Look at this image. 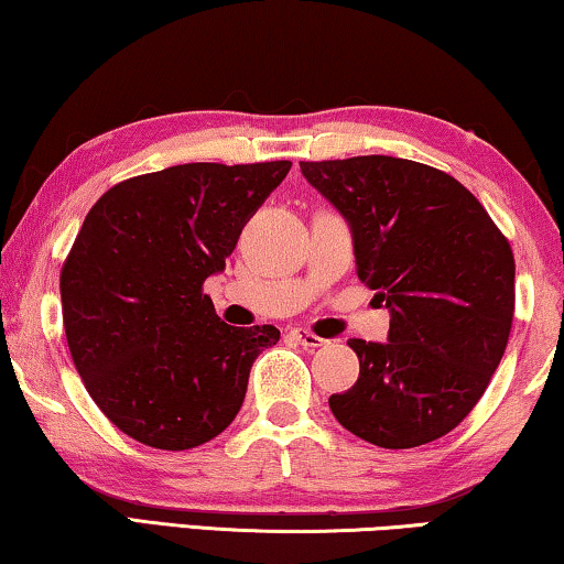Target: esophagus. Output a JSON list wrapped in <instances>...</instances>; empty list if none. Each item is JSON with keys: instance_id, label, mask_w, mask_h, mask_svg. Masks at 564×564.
Instances as JSON below:
<instances>
[{"instance_id": "esophagus-1", "label": "esophagus", "mask_w": 564, "mask_h": 564, "mask_svg": "<svg viewBox=\"0 0 564 564\" xmlns=\"http://www.w3.org/2000/svg\"><path fill=\"white\" fill-rule=\"evenodd\" d=\"M292 338H295L300 346H305V348H321V346H325V338H321V336H315L313 330H307V328H297V330H292Z\"/></svg>"}]
</instances>
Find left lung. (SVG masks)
I'll use <instances>...</instances> for the list:
<instances>
[{"label":"left lung","mask_w":564,"mask_h":564,"mask_svg":"<svg viewBox=\"0 0 564 564\" xmlns=\"http://www.w3.org/2000/svg\"><path fill=\"white\" fill-rule=\"evenodd\" d=\"M354 231L356 274L391 310L389 340H348L358 381L328 399L366 443L406 451L447 435L484 397L509 343L513 251L468 187L414 160L300 162Z\"/></svg>","instance_id":"left-lung-1"}]
</instances>
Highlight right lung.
I'll list each match as a JSON object with an SVG mask.
<instances>
[{"mask_svg": "<svg viewBox=\"0 0 564 564\" xmlns=\"http://www.w3.org/2000/svg\"><path fill=\"white\" fill-rule=\"evenodd\" d=\"M290 160L187 162L109 187L61 269L63 328L96 406L137 443L191 451L228 427L274 325L234 328L203 295Z\"/></svg>", "mask_w": 564, "mask_h": 564, "instance_id": "obj_1", "label": "right lung"}]
</instances>
